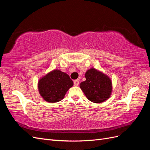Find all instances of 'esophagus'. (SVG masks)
Returning a JSON list of instances; mask_svg holds the SVG:
<instances>
[{
	"label": "esophagus",
	"mask_w": 150,
	"mask_h": 150,
	"mask_svg": "<svg viewBox=\"0 0 150 150\" xmlns=\"http://www.w3.org/2000/svg\"><path fill=\"white\" fill-rule=\"evenodd\" d=\"M79 84V79H76L74 81V85L77 86Z\"/></svg>",
	"instance_id": "esophagus-1"
}]
</instances>
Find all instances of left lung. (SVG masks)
Here are the masks:
<instances>
[{
  "mask_svg": "<svg viewBox=\"0 0 150 150\" xmlns=\"http://www.w3.org/2000/svg\"><path fill=\"white\" fill-rule=\"evenodd\" d=\"M85 78L86 79L81 83L80 88L89 101L100 103L110 97L112 83L108 76L91 68L86 71Z\"/></svg>",
  "mask_w": 150,
  "mask_h": 150,
  "instance_id": "8db88e82",
  "label": "left lung"
}]
</instances>
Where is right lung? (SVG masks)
Returning a JSON list of instances; mask_svg holds the SVG:
<instances>
[{
    "label": "right lung",
    "mask_w": 150,
    "mask_h": 150,
    "mask_svg": "<svg viewBox=\"0 0 150 150\" xmlns=\"http://www.w3.org/2000/svg\"><path fill=\"white\" fill-rule=\"evenodd\" d=\"M73 86L69 75L60 70H54L42 77L38 83L39 93L45 101L56 103L64 98L66 92Z\"/></svg>",
    "instance_id": "right-lung-1"
}]
</instances>
